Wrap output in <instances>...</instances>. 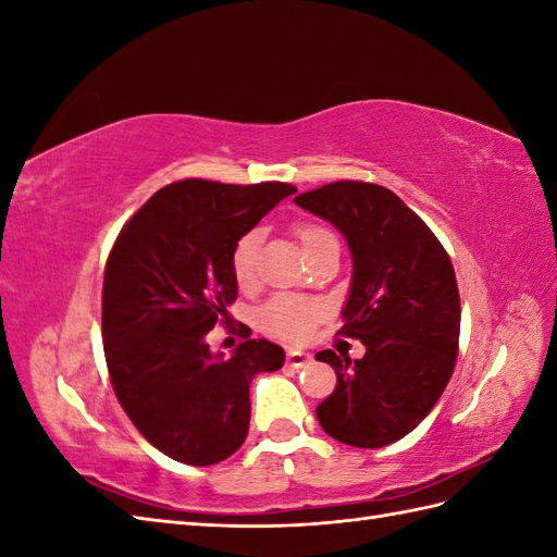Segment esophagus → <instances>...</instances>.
Wrapping results in <instances>:
<instances>
[{
	"mask_svg": "<svg viewBox=\"0 0 557 557\" xmlns=\"http://www.w3.org/2000/svg\"><path fill=\"white\" fill-rule=\"evenodd\" d=\"M311 361V354L309 351H301V349H289L287 351V363L294 366V369H301Z\"/></svg>",
	"mask_w": 557,
	"mask_h": 557,
	"instance_id": "obj_1",
	"label": "esophagus"
}]
</instances>
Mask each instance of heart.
Here are the masks:
<instances>
[{
	"instance_id": "heart-1",
	"label": "heart",
	"mask_w": 557,
	"mask_h": 557,
	"mask_svg": "<svg viewBox=\"0 0 557 557\" xmlns=\"http://www.w3.org/2000/svg\"><path fill=\"white\" fill-rule=\"evenodd\" d=\"M304 251H309L313 244H318L330 232L315 224H301L297 230ZM260 242H263V232L251 230L246 232L239 242H236L232 251V272L239 287L251 289L258 280V258H260ZM325 313V306L309 297H299V294H277L270 301L260 306L256 313V323L260 333H265L272 339L289 342V345H299L313 333L315 323L321 321Z\"/></svg>"
}]
</instances>
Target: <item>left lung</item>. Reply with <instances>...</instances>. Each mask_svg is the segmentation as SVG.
<instances>
[{
    "mask_svg": "<svg viewBox=\"0 0 557 557\" xmlns=\"http://www.w3.org/2000/svg\"><path fill=\"white\" fill-rule=\"evenodd\" d=\"M347 239L351 282L342 333L363 342L361 359L318 351L337 373L315 409L323 431L354 447H383L429 417L453 375L459 292L449 256L417 212L389 188L335 182L294 198Z\"/></svg>",
    "mask_w": 557,
    "mask_h": 557,
    "instance_id": "8db88e82",
    "label": "left lung"
}]
</instances>
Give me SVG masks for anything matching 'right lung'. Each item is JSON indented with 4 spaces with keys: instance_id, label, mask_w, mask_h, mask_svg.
<instances>
[{
    "instance_id": "right-lung-1",
    "label": "right lung",
    "mask_w": 557,
    "mask_h": 557,
    "mask_svg": "<svg viewBox=\"0 0 557 557\" xmlns=\"http://www.w3.org/2000/svg\"><path fill=\"white\" fill-rule=\"evenodd\" d=\"M282 182L184 180L124 224L104 265L102 347L114 395L160 453L191 467L227 459L251 419L248 385L285 349L246 339L230 357L206 335L236 299L232 251L282 198Z\"/></svg>"
}]
</instances>
